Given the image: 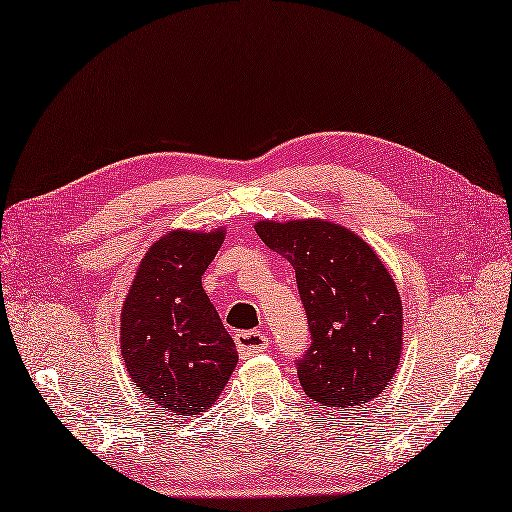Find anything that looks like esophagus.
<instances>
[{
  "label": "esophagus",
  "instance_id": "esophagus-1",
  "mask_svg": "<svg viewBox=\"0 0 512 512\" xmlns=\"http://www.w3.org/2000/svg\"><path fill=\"white\" fill-rule=\"evenodd\" d=\"M268 344V335H263L261 331H242L236 335V348L240 358H249L253 354L268 350Z\"/></svg>",
  "mask_w": 512,
  "mask_h": 512
}]
</instances>
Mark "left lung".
Segmentation results:
<instances>
[{
	"instance_id": "8db88e82",
	"label": "left lung",
	"mask_w": 512,
	"mask_h": 512,
	"mask_svg": "<svg viewBox=\"0 0 512 512\" xmlns=\"http://www.w3.org/2000/svg\"><path fill=\"white\" fill-rule=\"evenodd\" d=\"M255 232L295 270L312 335L295 363L301 388L335 409L373 401L392 382L403 344V304L380 257L333 221H259Z\"/></svg>"
}]
</instances>
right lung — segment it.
<instances>
[{
    "label": "right lung",
    "instance_id": "obj_1",
    "mask_svg": "<svg viewBox=\"0 0 512 512\" xmlns=\"http://www.w3.org/2000/svg\"><path fill=\"white\" fill-rule=\"evenodd\" d=\"M223 230L168 232L139 263L120 320L126 371L170 415L211 407L238 363L234 339L202 289Z\"/></svg>",
    "mask_w": 512,
    "mask_h": 512
}]
</instances>
